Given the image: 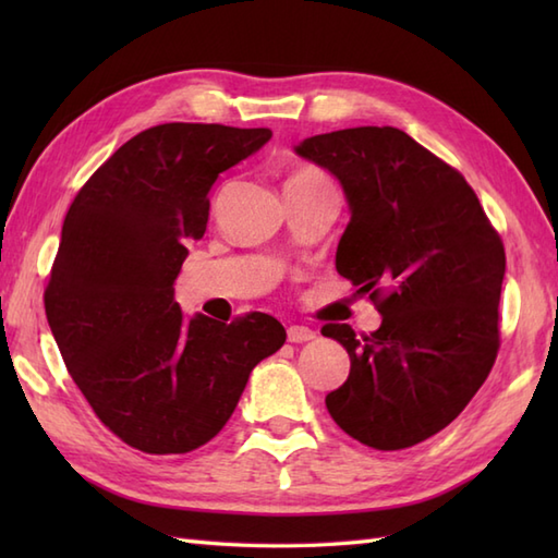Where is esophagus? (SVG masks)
Masks as SVG:
<instances>
[{
    "label": "esophagus",
    "instance_id": "esophagus-1",
    "mask_svg": "<svg viewBox=\"0 0 558 558\" xmlns=\"http://www.w3.org/2000/svg\"><path fill=\"white\" fill-rule=\"evenodd\" d=\"M316 338V330L306 328V326H290L288 328V340L290 342H310Z\"/></svg>",
    "mask_w": 558,
    "mask_h": 558
}]
</instances>
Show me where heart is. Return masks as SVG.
Segmentation results:
<instances>
[{
  "mask_svg": "<svg viewBox=\"0 0 558 558\" xmlns=\"http://www.w3.org/2000/svg\"><path fill=\"white\" fill-rule=\"evenodd\" d=\"M298 177H324L322 172H316V170H312V168H304V170H298L294 172L290 180H298Z\"/></svg>",
  "mask_w": 558,
  "mask_h": 558,
  "instance_id": "heart-1",
  "label": "heart"
}]
</instances>
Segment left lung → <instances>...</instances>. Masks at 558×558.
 <instances>
[{
    "label": "left lung",
    "mask_w": 558,
    "mask_h": 558,
    "mask_svg": "<svg viewBox=\"0 0 558 558\" xmlns=\"http://www.w3.org/2000/svg\"><path fill=\"white\" fill-rule=\"evenodd\" d=\"M294 153L340 182L350 222L336 268L384 316L364 338L348 324L322 328L350 354L326 408L364 446L410 448L453 422L492 372L501 236L465 177L400 129H340Z\"/></svg>",
    "instance_id": "1"
}]
</instances>
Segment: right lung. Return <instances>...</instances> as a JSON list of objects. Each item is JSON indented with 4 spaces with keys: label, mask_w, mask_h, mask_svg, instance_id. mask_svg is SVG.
<instances>
[{
    "label": "right lung",
    "mask_w": 558,
    "mask_h": 558,
    "mask_svg": "<svg viewBox=\"0 0 558 558\" xmlns=\"http://www.w3.org/2000/svg\"><path fill=\"white\" fill-rule=\"evenodd\" d=\"M270 136L222 124L146 129L100 165L64 218L47 324L93 412L144 453L208 444L254 366L288 338L268 314L222 324L174 302L186 244L206 232L213 184Z\"/></svg>",
    "instance_id": "1"
}]
</instances>
